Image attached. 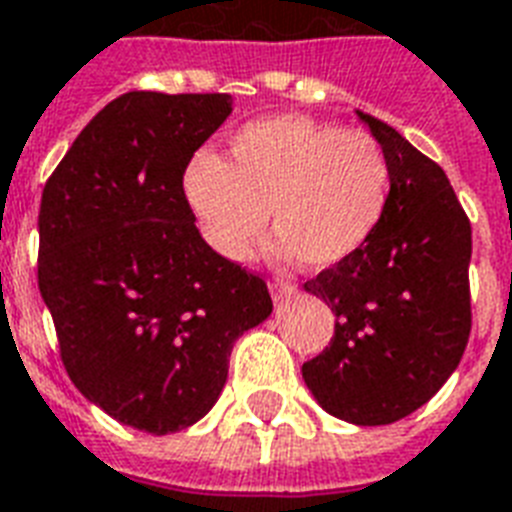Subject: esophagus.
I'll use <instances>...</instances> for the list:
<instances>
[{"label": "esophagus", "instance_id": "obj_1", "mask_svg": "<svg viewBox=\"0 0 512 512\" xmlns=\"http://www.w3.org/2000/svg\"><path fill=\"white\" fill-rule=\"evenodd\" d=\"M269 293H272L275 304H283V301H288L296 293V288L288 283H269Z\"/></svg>", "mask_w": 512, "mask_h": 512}]
</instances>
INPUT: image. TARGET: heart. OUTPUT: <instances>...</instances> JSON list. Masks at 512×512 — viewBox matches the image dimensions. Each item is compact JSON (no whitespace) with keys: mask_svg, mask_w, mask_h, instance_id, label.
I'll list each match as a JSON object with an SVG mask.
<instances>
[{"mask_svg":"<svg viewBox=\"0 0 512 512\" xmlns=\"http://www.w3.org/2000/svg\"><path fill=\"white\" fill-rule=\"evenodd\" d=\"M184 197L202 240L219 259L245 264L275 229L280 261L331 269L368 245L390 200V165L374 138L304 114L245 125L227 162L192 157Z\"/></svg>","mask_w":512,"mask_h":512,"instance_id":"heart-1","label":"heart"}]
</instances>
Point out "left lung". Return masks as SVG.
<instances>
[{"label":"left lung","instance_id":"obj_1","mask_svg":"<svg viewBox=\"0 0 512 512\" xmlns=\"http://www.w3.org/2000/svg\"><path fill=\"white\" fill-rule=\"evenodd\" d=\"M390 165V200L368 245L304 291L336 315L331 347L301 366L320 406L350 425H390L454 374L470 336V221L449 178L398 130L355 112Z\"/></svg>","mask_w":512,"mask_h":512}]
</instances>
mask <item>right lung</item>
I'll return each instance as SVG.
<instances>
[{"label":"right lung","mask_w":512,"mask_h":512,"mask_svg":"<svg viewBox=\"0 0 512 512\" xmlns=\"http://www.w3.org/2000/svg\"><path fill=\"white\" fill-rule=\"evenodd\" d=\"M227 93L133 90L87 122L39 205V293L63 366L117 422L168 435L219 400L229 355L272 315L267 283L205 245L184 170Z\"/></svg>","instance_id":"obj_1"}]
</instances>
